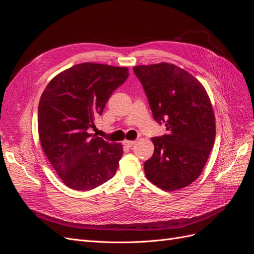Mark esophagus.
I'll use <instances>...</instances> for the list:
<instances>
[{
	"label": "esophagus",
	"instance_id": "1",
	"mask_svg": "<svg viewBox=\"0 0 254 254\" xmlns=\"http://www.w3.org/2000/svg\"><path fill=\"white\" fill-rule=\"evenodd\" d=\"M134 141H127V140H125L124 142H123V144H124L125 146H127V147H131L132 145H134Z\"/></svg>",
	"mask_w": 254,
	"mask_h": 254
}]
</instances>
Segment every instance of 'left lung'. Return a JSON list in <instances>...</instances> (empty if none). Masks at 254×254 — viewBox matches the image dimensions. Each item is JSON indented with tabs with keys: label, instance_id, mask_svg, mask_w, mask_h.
I'll return each mask as SVG.
<instances>
[{
	"label": "left lung",
	"instance_id": "left-lung-1",
	"mask_svg": "<svg viewBox=\"0 0 254 254\" xmlns=\"http://www.w3.org/2000/svg\"><path fill=\"white\" fill-rule=\"evenodd\" d=\"M150 109L167 133L151 137L152 157L144 163L147 179L165 190L193 183L201 174L215 142L210 97L197 78L172 64L133 66Z\"/></svg>",
	"mask_w": 254,
	"mask_h": 254
}]
</instances>
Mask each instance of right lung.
I'll return each instance as SVG.
<instances>
[{"label":"right lung","instance_id":"add662e5","mask_svg":"<svg viewBox=\"0 0 254 254\" xmlns=\"http://www.w3.org/2000/svg\"><path fill=\"white\" fill-rule=\"evenodd\" d=\"M128 75L127 67L84 63L56 75L43 91L38 107L40 143L70 189H95L115 175L123 146L90 131L95 129V117Z\"/></svg>","mask_w":254,"mask_h":254}]
</instances>
